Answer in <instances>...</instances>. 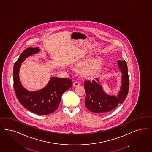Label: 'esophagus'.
Wrapping results in <instances>:
<instances>
[{
  "instance_id": "1",
  "label": "esophagus",
  "mask_w": 152,
  "mask_h": 152,
  "mask_svg": "<svg viewBox=\"0 0 152 152\" xmlns=\"http://www.w3.org/2000/svg\"><path fill=\"white\" fill-rule=\"evenodd\" d=\"M73 85H74V86H77L78 85H80V83L77 81H76L74 82Z\"/></svg>"
}]
</instances>
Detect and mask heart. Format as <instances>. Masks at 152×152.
<instances>
[{"label":"heart","mask_w":152,"mask_h":152,"mask_svg":"<svg viewBox=\"0 0 152 152\" xmlns=\"http://www.w3.org/2000/svg\"><path fill=\"white\" fill-rule=\"evenodd\" d=\"M77 69L80 70L87 69L86 72L90 75H93L96 73L99 67V64L96 61L92 60H85L81 61L76 65Z\"/></svg>","instance_id":"obj_1"}]
</instances>
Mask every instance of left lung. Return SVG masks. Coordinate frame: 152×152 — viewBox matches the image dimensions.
<instances>
[{
    "label": "left lung",
    "mask_w": 152,
    "mask_h": 152,
    "mask_svg": "<svg viewBox=\"0 0 152 152\" xmlns=\"http://www.w3.org/2000/svg\"><path fill=\"white\" fill-rule=\"evenodd\" d=\"M118 66L122 72L121 86L118 97L110 96L103 91L99 78L96 80L85 81L86 91L85 106L88 110L95 113H105L113 110L124 101L129 91V81L127 64L125 60H118Z\"/></svg>",
    "instance_id": "left-lung-1"
}]
</instances>
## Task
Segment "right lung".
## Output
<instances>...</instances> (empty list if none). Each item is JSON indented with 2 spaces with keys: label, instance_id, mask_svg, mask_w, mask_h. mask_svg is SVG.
<instances>
[{
  "label": "right lung",
  "instance_id": "1",
  "mask_svg": "<svg viewBox=\"0 0 152 152\" xmlns=\"http://www.w3.org/2000/svg\"><path fill=\"white\" fill-rule=\"evenodd\" d=\"M39 48H28L20 54L13 68V86L19 102L22 106L34 114L48 115L59 107L64 92L72 86L69 78L52 77L47 86L37 91H29L23 88L19 77L20 64L29 56L37 53Z\"/></svg>",
  "mask_w": 152,
  "mask_h": 152
}]
</instances>
